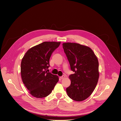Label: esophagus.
<instances>
[{"instance_id":"1","label":"esophagus","mask_w":121,"mask_h":121,"mask_svg":"<svg viewBox=\"0 0 121 121\" xmlns=\"http://www.w3.org/2000/svg\"><path fill=\"white\" fill-rule=\"evenodd\" d=\"M65 77H66V76H65V75H62V76L60 77V78L61 79H64L65 78Z\"/></svg>"}]
</instances>
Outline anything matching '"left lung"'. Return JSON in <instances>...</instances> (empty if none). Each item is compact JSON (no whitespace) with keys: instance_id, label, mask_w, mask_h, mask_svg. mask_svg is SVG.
<instances>
[{"instance_id":"obj_1","label":"left lung","mask_w":121,"mask_h":121,"mask_svg":"<svg viewBox=\"0 0 121 121\" xmlns=\"http://www.w3.org/2000/svg\"><path fill=\"white\" fill-rule=\"evenodd\" d=\"M62 47L73 74L69 75L71 84L66 88L69 97L82 101L93 93L97 84L99 62L89 47L75 43H64Z\"/></svg>"}]
</instances>
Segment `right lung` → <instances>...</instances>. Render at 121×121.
<instances>
[{
	"label": "right lung",
	"instance_id": "right-lung-1",
	"mask_svg": "<svg viewBox=\"0 0 121 121\" xmlns=\"http://www.w3.org/2000/svg\"><path fill=\"white\" fill-rule=\"evenodd\" d=\"M60 42H44L29 49L21 63L22 82L33 96L42 98L51 94L59 77L48 72L49 59Z\"/></svg>",
	"mask_w": 121,
	"mask_h": 121
}]
</instances>
